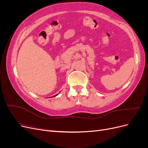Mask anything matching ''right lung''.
Listing matches in <instances>:
<instances>
[{"label":"right lung","instance_id":"obj_1","mask_svg":"<svg viewBox=\"0 0 148 148\" xmlns=\"http://www.w3.org/2000/svg\"><path fill=\"white\" fill-rule=\"evenodd\" d=\"M58 95V94H57V95H55V96H57Z\"/></svg>","mask_w":148,"mask_h":148}]
</instances>
